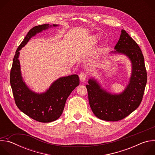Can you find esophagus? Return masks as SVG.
I'll list each match as a JSON object with an SVG mask.
<instances>
[{
    "label": "esophagus",
    "instance_id": "obj_1",
    "mask_svg": "<svg viewBox=\"0 0 155 155\" xmlns=\"http://www.w3.org/2000/svg\"><path fill=\"white\" fill-rule=\"evenodd\" d=\"M87 77V74L86 73V72H81L80 74L79 75V78H80V80L81 81H84L86 78Z\"/></svg>",
    "mask_w": 155,
    "mask_h": 155
}]
</instances>
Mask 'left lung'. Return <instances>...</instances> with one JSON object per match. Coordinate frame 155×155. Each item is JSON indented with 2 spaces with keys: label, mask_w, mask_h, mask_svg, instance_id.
I'll list each match as a JSON object with an SVG mask.
<instances>
[{
  "label": "left lung",
  "mask_w": 155,
  "mask_h": 155,
  "mask_svg": "<svg viewBox=\"0 0 155 155\" xmlns=\"http://www.w3.org/2000/svg\"><path fill=\"white\" fill-rule=\"evenodd\" d=\"M114 53H121L132 63V74L129 84L120 94H112L102 89L94 78L86 86L88 99L93 114L99 119L109 121L121 120L140 105L147 80L144 58L137 43L123 29L115 47Z\"/></svg>",
  "instance_id": "obj_1"
}]
</instances>
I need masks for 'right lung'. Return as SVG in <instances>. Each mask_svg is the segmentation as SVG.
<instances>
[{
    "mask_svg": "<svg viewBox=\"0 0 155 155\" xmlns=\"http://www.w3.org/2000/svg\"><path fill=\"white\" fill-rule=\"evenodd\" d=\"M50 27L48 24L38 25L28 32L16 51L10 71V84L16 106L30 118L41 123L52 122L61 117L66 100L80 83L77 75L61 77L45 93L39 94L31 91L23 81L18 59L19 51L33 36Z\"/></svg>",
    "mask_w": 155,
    "mask_h": 155,
    "instance_id": "obj_1",
    "label": "right lung"
}]
</instances>
